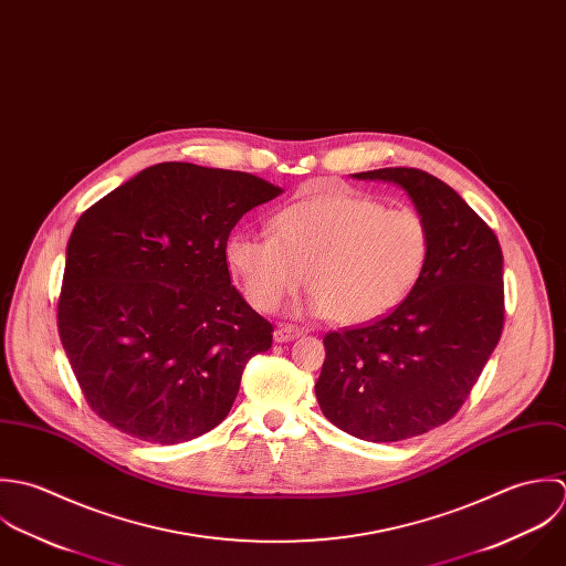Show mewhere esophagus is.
<instances>
[{"label": "esophagus", "instance_id": "1", "mask_svg": "<svg viewBox=\"0 0 566 566\" xmlns=\"http://www.w3.org/2000/svg\"><path fill=\"white\" fill-rule=\"evenodd\" d=\"M297 337H302V331L295 326H277L273 333L275 343H286V340L297 339Z\"/></svg>", "mask_w": 566, "mask_h": 566}]
</instances>
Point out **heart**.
Wrapping results in <instances>:
<instances>
[{"label":"heart","instance_id":"b5f03b06","mask_svg":"<svg viewBox=\"0 0 566 566\" xmlns=\"http://www.w3.org/2000/svg\"><path fill=\"white\" fill-rule=\"evenodd\" d=\"M273 233L240 229L227 238V269L247 302L275 311L306 280L304 311L343 326L380 319L420 280L429 229L409 208L345 190H326L280 210Z\"/></svg>","mask_w":566,"mask_h":566}]
</instances>
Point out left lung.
Segmentation results:
<instances>
[{
	"label": "left lung",
	"instance_id": "1",
	"mask_svg": "<svg viewBox=\"0 0 566 566\" xmlns=\"http://www.w3.org/2000/svg\"><path fill=\"white\" fill-rule=\"evenodd\" d=\"M352 177L409 195L429 229V260L387 317L326 335L315 394L340 431L400 442L451 420L501 339L503 253L494 231L438 177L418 168Z\"/></svg>",
	"mask_w": 566,
	"mask_h": 566
}]
</instances>
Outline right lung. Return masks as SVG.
I'll return each instance as SVG.
<instances>
[{"label": "right lung", "mask_w": 566, "mask_h": 566, "mask_svg": "<svg viewBox=\"0 0 566 566\" xmlns=\"http://www.w3.org/2000/svg\"><path fill=\"white\" fill-rule=\"evenodd\" d=\"M280 192L247 172L164 161L78 219L59 335L96 416L166 447L226 420L247 360L273 343L231 286L227 238Z\"/></svg>", "instance_id": "obj_1"}]
</instances>
